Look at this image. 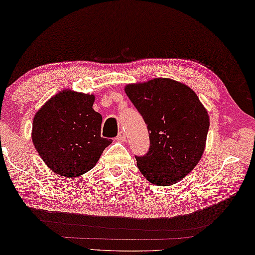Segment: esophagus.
I'll use <instances>...</instances> for the list:
<instances>
[{"instance_id":"1","label":"esophagus","mask_w":255,"mask_h":255,"mask_svg":"<svg viewBox=\"0 0 255 255\" xmlns=\"http://www.w3.org/2000/svg\"><path fill=\"white\" fill-rule=\"evenodd\" d=\"M116 139H117L118 141H125V139H127V134H125L123 131H121V132H120V134L117 135V138H116Z\"/></svg>"}]
</instances>
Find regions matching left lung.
<instances>
[{
	"instance_id": "8db88e82",
	"label": "left lung",
	"mask_w": 255,
	"mask_h": 255,
	"mask_svg": "<svg viewBox=\"0 0 255 255\" xmlns=\"http://www.w3.org/2000/svg\"><path fill=\"white\" fill-rule=\"evenodd\" d=\"M125 93L144 118L151 142L145 155L135 156L139 170L155 186L179 182L203 155L207 109L193 89L172 79L130 83Z\"/></svg>"
}]
</instances>
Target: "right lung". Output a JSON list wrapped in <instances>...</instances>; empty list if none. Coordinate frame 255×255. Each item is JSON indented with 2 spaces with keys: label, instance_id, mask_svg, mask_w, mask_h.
Masks as SVG:
<instances>
[{
  "label": "right lung",
  "instance_id": "add662e5",
  "mask_svg": "<svg viewBox=\"0 0 255 255\" xmlns=\"http://www.w3.org/2000/svg\"><path fill=\"white\" fill-rule=\"evenodd\" d=\"M95 96L65 89L33 117L32 142L46 166L64 177L93 168L113 140L101 137L102 116L93 109Z\"/></svg>",
  "mask_w": 255,
  "mask_h": 255
}]
</instances>
